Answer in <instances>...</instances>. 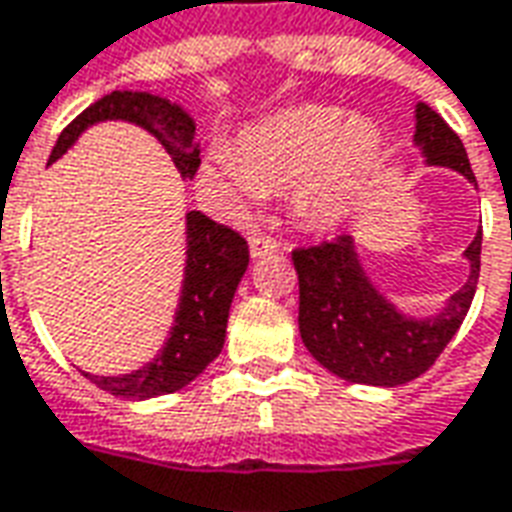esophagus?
Instances as JSON below:
<instances>
[{"label": "esophagus", "mask_w": 512, "mask_h": 512, "mask_svg": "<svg viewBox=\"0 0 512 512\" xmlns=\"http://www.w3.org/2000/svg\"><path fill=\"white\" fill-rule=\"evenodd\" d=\"M280 249V244L274 241V238H268V235H260V232H255L252 238H249V252H252V257H263V255H271V252H277Z\"/></svg>", "instance_id": "obj_1"}]
</instances>
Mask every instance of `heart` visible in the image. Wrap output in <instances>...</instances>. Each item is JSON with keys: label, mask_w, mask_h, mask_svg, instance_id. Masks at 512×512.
Masks as SVG:
<instances>
[{"label": "heart", "mask_w": 512, "mask_h": 512, "mask_svg": "<svg viewBox=\"0 0 512 512\" xmlns=\"http://www.w3.org/2000/svg\"><path fill=\"white\" fill-rule=\"evenodd\" d=\"M382 135L338 107L305 105L246 127L235 149H213L202 185L227 205L246 207L268 191H288L296 221L332 232L355 216L380 169Z\"/></svg>", "instance_id": "obj_1"}]
</instances>
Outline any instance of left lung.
Segmentation results:
<instances>
[{"mask_svg": "<svg viewBox=\"0 0 512 512\" xmlns=\"http://www.w3.org/2000/svg\"><path fill=\"white\" fill-rule=\"evenodd\" d=\"M413 146L424 155V166L457 171L477 188L463 141L424 102L416 105ZM480 252L482 230H477L463 252L466 282L435 313L410 316L368 277L355 235L296 249L293 268L299 274L302 343L321 366L346 382L393 388L416 380L460 330L477 291Z\"/></svg>", "mask_w": 512, "mask_h": 512, "instance_id": "obj_1", "label": "left lung"}]
</instances>
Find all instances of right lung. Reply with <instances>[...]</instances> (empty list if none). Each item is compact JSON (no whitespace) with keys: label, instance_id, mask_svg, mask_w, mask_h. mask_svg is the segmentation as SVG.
<instances>
[{"label":"right lung","instance_id":"1","mask_svg":"<svg viewBox=\"0 0 512 512\" xmlns=\"http://www.w3.org/2000/svg\"><path fill=\"white\" fill-rule=\"evenodd\" d=\"M102 121H127L146 130L169 152L182 180H194L199 169V141L194 116L177 102L149 91H113L82 110L60 132L49 166L80 141L88 127ZM249 266V246L205 213H185V268H182L180 302L174 310L169 338L149 363L130 374H91L82 371L102 391L124 399H155L194 382L224 349L232 296Z\"/></svg>","mask_w":512,"mask_h":512}]
</instances>
